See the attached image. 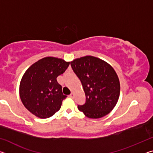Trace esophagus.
<instances>
[{
    "mask_svg": "<svg viewBox=\"0 0 153 153\" xmlns=\"http://www.w3.org/2000/svg\"><path fill=\"white\" fill-rule=\"evenodd\" d=\"M74 94L73 92H71V94H70V95H69V97L70 98H74Z\"/></svg>",
    "mask_w": 153,
    "mask_h": 153,
    "instance_id": "34e87169",
    "label": "esophagus"
}]
</instances>
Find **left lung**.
I'll return each instance as SVG.
<instances>
[{"label": "left lung", "mask_w": 153, "mask_h": 153, "mask_svg": "<svg viewBox=\"0 0 153 153\" xmlns=\"http://www.w3.org/2000/svg\"><path fill=\"white\" fill-rule=\"evenodd\" d=\"M75 74L82 82L86 101L78 109L91 119L104 117L115 107L120 84L115 71L107 62L93 56L71 61Z\"/></svg>", "instance_id": "left-lung-1"}]
</instances>
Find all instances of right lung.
<instances>
[{
  "instance_id": "right-lung-1",
  "label": "right lung",
  "mask_w": 153,
  "mask_h": 153,
  "mask_svg": "<svg viewBox=\"0 0 153 153\" xmlns=\"http://www.w3.org/2000/svg\"><path fill=\"white\" fill-rule=\"evenodd\" d=\"M70 62L47 56L32 65L23 76L19 96L24 107L36 117L48 118L60 109L67 97L56 77L63 74Z\"/></svg>"
}]
</instances>
